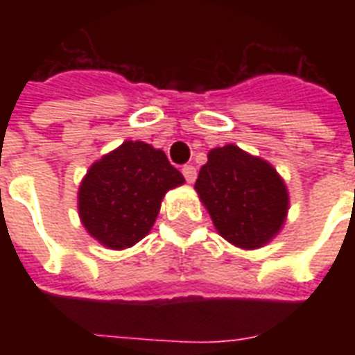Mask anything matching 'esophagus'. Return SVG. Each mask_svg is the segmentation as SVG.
Returning <instances> with one entry per match:
<instances>
[{"label": "esophagus", "instance_id": "obj_1", "mask_svg": "<svg viewBox=\"0 0 355 355\" xmlns=\"http://www.w3.org/2000/svg\"><path fill=\"white\" fill-rule=\"evenodd\" d=\"M182 175H184V178H186V182L193 184L195 178H197V169H195L193 166H184Z\"/></svg>", "mask_w": 355, "mask_h": 355}]
</instances>
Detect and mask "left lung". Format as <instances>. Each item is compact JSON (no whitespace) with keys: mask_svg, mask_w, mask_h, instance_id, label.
<instances>
[{"mask_svg":"<svg viewBox=\"0 0 355 355\" xmlns=\"http://www.w3.org/2000/svg\"><path fill=\"white\" fill-rule=\"evenodd\" d=\"M195 191L217 234L243 250H256L272 241L289 211V191L280 173L234 144L208 153Z\"/></svg>","mask_w":355,"mask_h":355,"instance_id":"obj_1","label":"left lung"}]
</instances>
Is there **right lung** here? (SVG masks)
I'll return each instance as SVG.
<instances>
[{
	"label": "right lung",
	"instance_id": "obj_1",
	"mask_svg": "<svg viewBox=\"0 0 355 355\" xmlns=\"http://www.w3.org/2000/svg\"><path fill=\"white\" fill-rule=\"evenodd\" d=\"M184 182L164 150L127 139L94 162L80 180V223L103 247L130 248L150 232L167 191Z\"/></svg>",
	"mask_w": 355,
	"mask_h": 355
}]
</instances>
